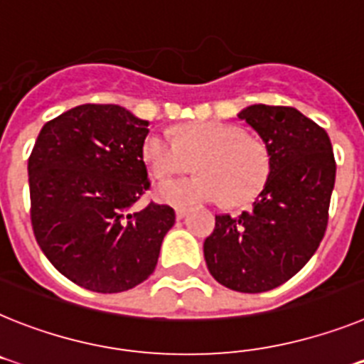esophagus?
<instances>
[{"label": "esophagus", "mask_w": 364, "mask_h": 364, "mask_svg": "<svg viewBox=\"0 0 364 364\" xmlns=\"http://www.w3.org/2000/svg\"><path fill=\"white\" fill-rule=\"evenodd\" d=\"M175 213H176V219H184L186 215H188V208H175Z\"/></svg>", "instance_id": "34e87169"}]
</instances>
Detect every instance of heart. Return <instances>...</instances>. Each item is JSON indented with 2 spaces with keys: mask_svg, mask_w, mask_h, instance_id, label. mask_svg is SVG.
Masks as SVG:
<instances>
[{
  "mask_svg": "<svg viewBox=\"0 0 364 364\" xmlns=\"http://www.w3.org/2000/svg\"><path fill=\"white\" fill-rule=\"evenodd\" d=\"M145 166L156 180L184 173L195 160L198 175L158 186L156 197L173 206H193L226 198L241 206L262 193L271 173L265 144L241 127L200 121L169 132H151L141 147Z\"/></svg>",
  "mask_w": 364,
  "mask_h": 364,
  "instance_id": "heart-1",
  "label": "heart"
}]
</instances>
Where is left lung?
Here are the masks:
<instances>
[{
    "label": "left lung",
    "mask_w": 364,
    "mask_h": 364,
    "mask_svg": "<svg viewBox=\"0 0 364 364\" xmlns=\"http://www.w3.org/2000/svg\"><path fill=\"white\" fill-rule=\"evenodd\" d=\"M265 141L271 175L239 217L215 215L204 241L208 271L239 293H265L293 278L328 228L335 156L326 130L293 107L252 105L239 114Z\"/></svg>",
    "instance_id": "obj_1"
}]
</instances>
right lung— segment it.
Here are the masks:
<instances>
[{
	"mask_svg": "<svg viewBox=\"0 0 364 364\" xmlns=\"http://www.w3.org/2000/svg\"><path fill=\"white\" fill-rule=\"evenodd\" d=\"M147 121L117 105H80L48 121L29 156L31 225L53 267L80 287L121 293L154 272L175 210L149 203Z\"/></svg>",
	"mask_w": 364,
	"mask_h": 364,
	"instance_id": "right-lung-1",
	"label": "right lung"
}]
</instances>
